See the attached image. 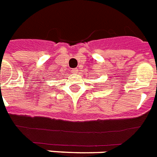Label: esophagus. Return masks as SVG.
I'll use <instances>...</instances> for the list:
<instances>
[{
	"instance_id": "esophagus-1",
	"label": "esophagus",
	"mask_w": 157,
	"mask_h": 157,
	"mask_svg": "<svg viewBox=\"0 0 157 157\" xmlns=\"http://www.w3.org/2000/svg\"><path fill=\"white\" fill-rule=\"evenodd\" d=\"M77 71H78V69H77V68H74V69L72 70L73 73H77Z\"/></svg>"
}]
</instances>
